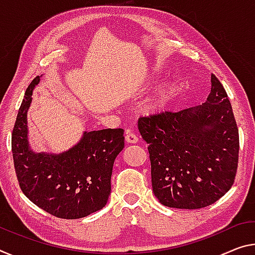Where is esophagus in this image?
Wrapping results in <instances>:
<instances>
[{"mask_svg":"<svg viewBox=\"0 0 255 255\" xmlns=\"http://www.w3.org/2000/svg\"><path fill=\"white\" fill-rule=\"evenodd\" d=\"M125 138H126L127 143H130V144H135L138 142V137L136 136L135 132H132L130 130L126 131V134H125Z\"/></svg>","mask_w":255,"mask_h":255,"instance_id":"obj_1","label":"esophagus"}]
</instances>
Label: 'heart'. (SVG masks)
I'll use <instances>...</instances> for the list:
<instances>
[{
  "label": "heart",
  "mask_w": 255,
  "mask_h": 255,
  "mask_svg": "<svg viewBox=\"0 0 255 255\" xmlns=\"http://www.w3.org/2000/svg\"><path fill=\"white\" fill-rule=\"evenodd\" d=\"M169 98H170V90L169 88H164V90L159 93V95L156 96L155 100L153 101L152 108L155 109V110H161V109L165 107Z\"/></svg>",
  "instance_id": "heart-1"
}]
</instances>
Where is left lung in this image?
<instances>
[{"instance_id": "left-lung-1", "label": "left lung", "mask_w": 255, "mask_h": 255, "mask_svg": "<svg viewBox=\"0 0 255 255\" xmlns=\"http://www.w3.org/2000/svg\"><path fill=\"white\" fill-rule=\"evenodd\" d=\"M138 129L148 144L152 188L161 204L205 208L233 186L240 136L227 93L215 75L202 106L142 117Z\"/></svg>"}]
</instances>
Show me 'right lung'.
<instances>
[{
  "mask_svg": "<svg viewBox=\"0 0 255 255\" xmlns=\"http://www.w3.org/2000/svg\"><path fill=\"white\" fill-rule=\"evenodd\" d=\"M37 76L20 106L11 146L22 193L38 208L61 219H79L106 207L117 155L125 146L124 129L85 131L74 147L61 154L35 153L28 143L27 111Z\"/></svg>",
  "mask_w": 255,
  "mask_h": 255,
  "instance_id": "1",
  "label": "right lung"
}]
</instances>
